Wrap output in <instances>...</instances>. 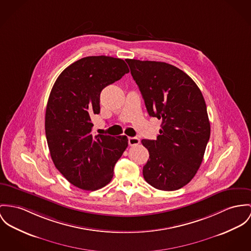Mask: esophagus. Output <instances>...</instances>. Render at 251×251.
<instances>
[{
  "mask_svg": "<svg viewBox=\"0 0 251 251\" xmlns=\"http://www.w3.org/2000/svg\"><path fill=\"white\" fill-rule=\"evenodd\" d=\"M128 142H129V145H130V146H135V145H138V144H139L140 140H139V138H137V137H129V138H128Z\"/></svg>",
  "mask_w": 251,
  "mask_h": 251,
  "instance_id": "1",
  "label": "esophagus"
}]
</instances>
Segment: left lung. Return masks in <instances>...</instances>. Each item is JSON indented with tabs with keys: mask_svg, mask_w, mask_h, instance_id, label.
I'll use <instances>...</instances> for the list:
<instances>
[{
	"mask_svg": "<svg viewBox=\"0 0 251 251\" xmlns=\"http://www.w3.org/2000/svg\"><path fill=\"white\" fill-rule=\"evenodd\" d=\"M126 62L149 116L162 120L155 140H141L150 154L143 176L156 189L177 190L197 173L210 137L204 98L192 78L173 65Z\"/></svg>",
	"mask_w": 251,
	"mask_h": 251,
	"instance_id": "8db88e82",
	"label": "left lung"
}]
</instances>
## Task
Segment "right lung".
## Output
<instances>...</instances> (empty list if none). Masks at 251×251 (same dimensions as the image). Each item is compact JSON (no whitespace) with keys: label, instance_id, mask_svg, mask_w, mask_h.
I'll list each match as a JSON object with an SVG mask.
<instances>
[{"label":"right lung","instance_id":"add662e5","mask_svg":"<svg viewBox=\"0 0 251 251\" xmlns=\"http://www.w3.org/2000/svg\"><path fill=\"white\" fill-rule=\"evenodd\" d=\"M128 73L122 59L88 56L66 68L51 89L45 117L50 153L58 171L80 189L94 191L107 185L128 147L126 135L92 133L101 91Z\"/></svg>","mask_w":251,"mask_h":251}]
</instances>
